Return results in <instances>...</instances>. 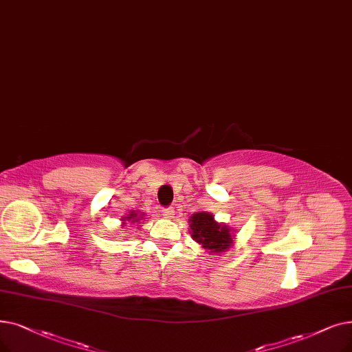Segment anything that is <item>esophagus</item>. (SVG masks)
<instances>
[{
	"label": "esophagus",
	"instance_id": "34e87169",
	"mask_svg": "<svg viewBox=\"0 0 352 352\" xmlns=\"http://www.w3.org/2000/svg\"><path fill=\"white\" fill-rule=\"evenodd\" d=\"M162 216H164L165 219H173V217H174V208H173V207L162 208Z\"/></svg>",
	"mask_w": 352,
	"mask_h": 352
}]
</instances>
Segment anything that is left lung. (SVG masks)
<instances>
[{"mask_svg": "<svg viewBox=\"0 0 352 352\" xmlns=\"http://www.w3.org/2000/svg\"><path fill=\"white\" fill-rule=\"evenodd\" d=\"M191 237L211 254L220 256L233 246L232 227L217 223L212 214L198 211L190 217Z\"/></svg>", "mask_w": 352, "mask_h": 352, "instance_id": "left-lung-1", "label": "left lung"}]
</instances>
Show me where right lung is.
Instances as JSON below:
<instances>
[{"mask_svg": "<svg viewBox=\"0 0 352 352\" xmlns=\"http://www.w3.org/2000/svg\"><path fill=\"white\" fill-rule=\"evenodd\" d=\"M141 219H142V217H140V216H138V212H136V211H132L128 217H124V219H122V223L125 224V221H126V220H128V221H131V223H138Z\"/></svg>", "mask_w": 352, "mask_h": 352, "instance_id": "add662e5", "label": "right lung"}]
</instances>
